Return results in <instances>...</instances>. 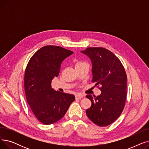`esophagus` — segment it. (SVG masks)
I'll return each mask as SVG.
<instances>
[{
  "mask_svg": "<svg viewBox=\"0 0 149 149\" xmlns=\"http://www.w3.org/2000/svg\"><path fill=\"white\" fill-rule=\"evenodd\" d=\"M83 97V95H82L81 94H80V93H77V94L75 95V98L77 100H79V99H81Z\"/></svg>",
  "mask_w": 149,
  "mask_h": 149,
  "instance_id": "1",
  "label": "esophagus"
}]
</instances>
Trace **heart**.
Returning a JSON list of instances; mask_svg holds the SVG:
<instances>
[{
    "label": "heart",
    "mask_w": 149,
    "mask_h": 149,
    "mask_svg": "<svg viewBox=\"0 0 149 149\" xmlns=\"http://www.w3.org/2000/svg\"><path fill=\"white\" fill-rule=\"evenodd\" d=\"M84 63H86L84 62V61H78L76 63L75 66L80 65H82V64H84Z\"/></svg>",
    "instance_id": "obj_1"
}]
</instances>
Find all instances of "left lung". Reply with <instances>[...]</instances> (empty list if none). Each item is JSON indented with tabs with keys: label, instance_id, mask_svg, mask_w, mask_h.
Returning a JSON list of instances; mask_svg holds the SVG:
<instances>
[{
	"label": "left lung",
	"instance_id": "obj_1",
	"mask_svg": "<svg viewBox=\"0 0 149 149\" xmlns=\"http://www.w3.org/2000/svg\"><path fill=\"white\" fill-rule=\"evenodd\" d=\"M81 53L92 63V82L101 85L98 96L86 95L92 102L86 111L88 118L99 126L112 124L121 114L127 95V75L120 60L103 48H88Z\"/></svg>",
	"mask_w": 149,
	"mask_h": 149
}]
</instances>
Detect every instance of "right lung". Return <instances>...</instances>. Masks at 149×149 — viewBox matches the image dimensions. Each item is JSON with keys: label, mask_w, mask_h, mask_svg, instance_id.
<instances>
[{"label": "right lung", "mask_w": 149, "mask_h": 149, "mask_svg": "<svg viewBox=\"0 0 149 149\" xmlns=\"http://www.w3.org/2000/svg\"><path fill=\"white\" fill-rule=\"evenodd\" d=\"M74 52L57 46H45L29 60L25 72L26 100L36 118L49 125L64 116L73 101L72 94L51 88V81L58 75L62 61Z\"/></svg>", "instance_id": "1"}]
</instances>
